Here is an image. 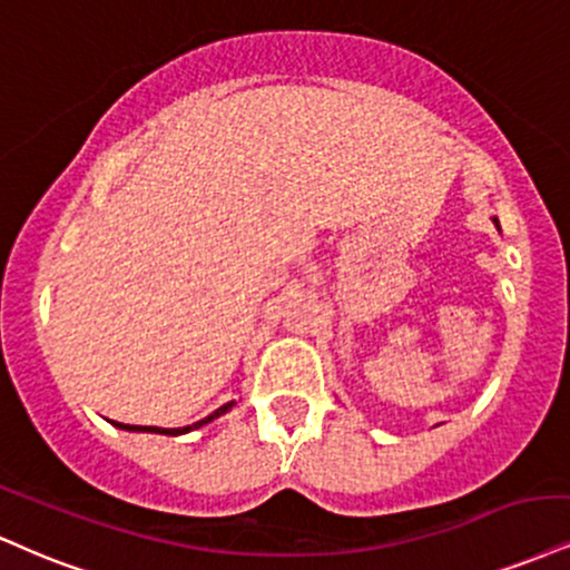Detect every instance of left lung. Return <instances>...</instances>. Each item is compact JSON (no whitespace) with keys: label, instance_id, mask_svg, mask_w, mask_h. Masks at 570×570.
<instances>
[{"label":"left lung","instance_id":"obj_1","mask_svg":"<svg viewBox=\"0 0 570 570\" xmlns=\"http://www.w3.org/2000/svg\"><path fill=\"white\" fill-rule=\"evenodd\" d=\"M493 223H497V217H493Z\"/></svg>","mask_w":570,"mask_h":570}]
</instances>
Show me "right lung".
<instances>
[{
  "label": "right lung",
  "mask_w": 570,
  "mask_h": 570,
  "mask_svg": "<svg viewBox=\"0 0 570 570\" xmlns=\"http://www.w3.org/2000/svg\"><path fill=\"white\" fill-rule=\"evenodd\" d=\"M233 406V403H225V406H219L215 414H209L207 420H202V422H196V424H190V428H177V430H167V428H142V424H119V428H125V430H148V433H161V435H180V433H188V430H194V428H202V424H207V422H212V420H217L219 414H225V411H228Z\"/></svg>",
  "instance_id": "add662e5"
}]
</instances>
